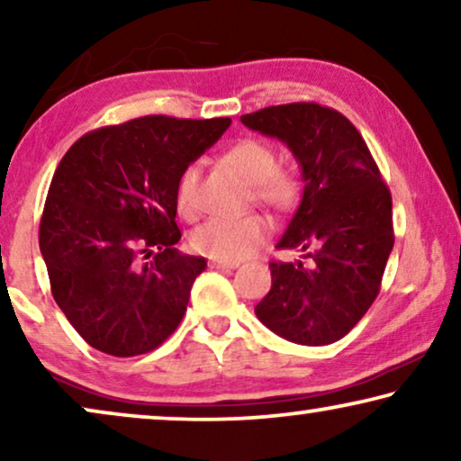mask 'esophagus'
Segmentation results:
<instances>
[{
  "instance_id": "obj_1",
  "label": "esophagus",
  "mask_w": 461,
  "mask_h": 461,
  "mask_svg": "<svg viewBox=\"0 0 461 461\" xmlns=\"http://www.w3.org/2000/svg\"><path fill=\"white\" fill-rule=\"evenodd\" d=\"M212 268H222V270H232L239 267V262H224V260H212Z\"/></svg>"
}]
</instances>
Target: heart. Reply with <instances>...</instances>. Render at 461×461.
<instances>
[{"label": "heart", "mask_w": 461, "mask_h": 461, "mask_svg": "<svg viewBox=\"0 0 461 461\" xmlns=\"http://www.w3.org/2000/svg\"><path fill=\"white\" fill-rule=\"evenodd\" d=\"M224 163L254 186V197L275 210H289L298 199V180L294 172L276 166V153L260 138H241L224 153ZM199 166L182 169L176 185V207L180 216H197ZM270 235V222L260 213L243 218H212L193 230L194 251L213 260L239 262L254 254Z\"/></svg>", "instance_id": "b5f03b06"}]
</instances>
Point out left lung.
<instances>
[{"label":"left lung","instance_id":"obj_1","mask_svg":"<svg viewBox=\"0 0 461 461\" xmlns=\"http://www.w3.org/2000/svg\"><path fill=\"white\" fill-rule=\"evenodd\" d=\"M241 123L285 144L304 180L276 249H300L309 262H270L273 285L256 317L289 342H338L380 294L394 245L388 186L342 113L292 103L241 115Z\"/></svg>","mask_w":461,"mask_h":461}]
</instances>
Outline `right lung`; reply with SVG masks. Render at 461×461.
<instances>
[{"instance_id":"add662e5","label":"right lung","mask_w":461,"mask_h":461,"mask_svg":"<svg viewBox=\"0 0 461 461\" xmlns=\"http://www.w3.org/2000/svg\"><path fill=\"white\" fill-rule=\"evenodd\" d=\"M229 125L147 115L90 131L62 157L40 249L56 304L92 348L144 355L180 325L207 262L176 249V185Z\"/></svg>"}]
</instances>
